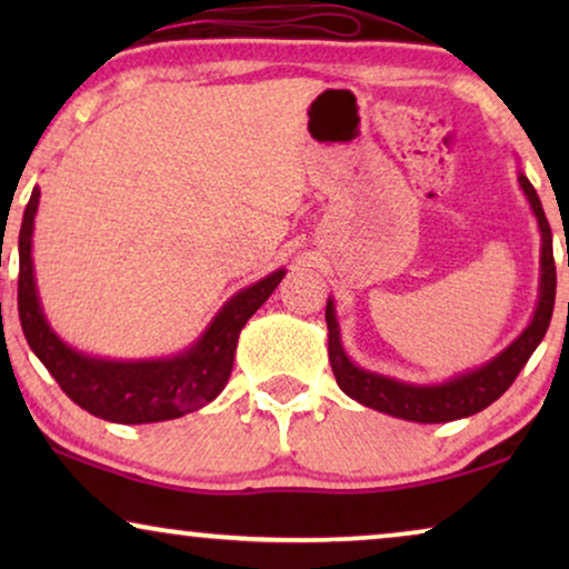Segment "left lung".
Returning <instances> with one entry per match:
<instances>
[{
  "mask_svg": "<svg viewBox=\"0 0 569 569\" xmlns=\"http://www.w3.org/2000/svg\"><path fill=\"white\" fill-rule=\"evenodd\" d=\"M518 183L523 189L531 212L539 222L541 232V274H539V302H536L533 318L528 321L523 331L495 355L492 360L479 365V368L466 370L461 376H453L442 383H409V380H399L383 372L365 370L360 365L349 360L341 345V331L337 321V308L329 298L326 302V326H329V362L333 370V378L341 391L349 399L360 401L362 407H370L383 415L407 419V422H422V425H440L453 422V419H463L477 415V411L487 409L489 403L500 399V396L512 386L518 372L523 370L528 357L533 349L541 345L543 333L549 329L551 310H555V295H557V269H555V253H551V228L543 214L541 199L531 181L518 170Z\"/></svg>",
  "mask_w": 569,
  "mask_h": 569,
  "instance_id": "left-lung-1",
  "label": "left lung"
}]
</instances>
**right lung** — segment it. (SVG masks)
Instances as JSON below:
<instances>
[{
  "instance_id": "right-lung-1",
  "label": "right lung",
  "mask_w": 569,
  "mask_h": 569,
  "mask_svg": "<svg viewBox=\"0 0 569 569\" xmlns=\"http://www.w3.org/2000/svg\"><path fill=\"white\" fill-rule=\"evenodd\" d=\"M41 189H33L22 214L18 251V310L22 333L38 360L46 365L77 407L106 422L147 425L178 419L207 407L222 393L232 372L238 337L256 310L282 282L284 269H277L246 290L232 295L183 352L158 360H103L69 347L46 321L33 269V222Z\"/></svg>"
}]
</instances>
